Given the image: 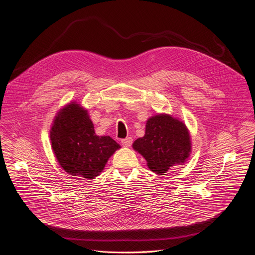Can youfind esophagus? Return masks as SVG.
Returning a JSON list of instances; mask_svg holds the SVG:
<instances>
[{"label": "esophagus", "instance_id": "obj_1", "mask_svg": "<svg viewBox=\"0 0 255 255\" xmlns=\"http://www.w3.org/2000/svg\"><path fill=\"white\" fill-rule=\"evenodd\" d=\"M132 142H133V139H132L131 137H127V138H125V139H122V140H121L122 145H123V146H125V147H129V146H131Z\"/></svg>", "mask_w": 255, "mask_h": 255}]
</instances>
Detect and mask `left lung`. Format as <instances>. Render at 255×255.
I'll return each instance as SVG.
<instances>
[{"instance_id":"8db88e82","label":"left lung","mask_w":255,"mask_h":255,"mask_svg":"<svg viewBox=\"0 0 255 255\" xmlns=\"http://www.w3.org/2000/svg\"><path fill=\"white\" fill-rule=\"evenodd\" d=\"M132 146L146 159L148 167L158 174L165 173L174 164L185 163L192 151L187 126L167 114L149 118L145 135L135 140Z\"/></svg>"}]
</instances>
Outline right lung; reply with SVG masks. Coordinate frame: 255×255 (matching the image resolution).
Listing matches in <instances>:
<instances>
[{
  "label": "right lung",
  "mask_w": 255,
  "mask_h": 255,
  "mask_svg": "<svg viewBox=\"0 0 255 255\" xmlns=\"http://www.w3.org/2000/svg\"><path fill=\"white\" fill-rule=\"evenodd\" d=\"M51 147L59 165L87 179L98 176L120 148L110 136H98L88 111L72 102L57 113L50 130Z\"/></svg>",
  "instance_id": "add662e5"
}]
</instances>
